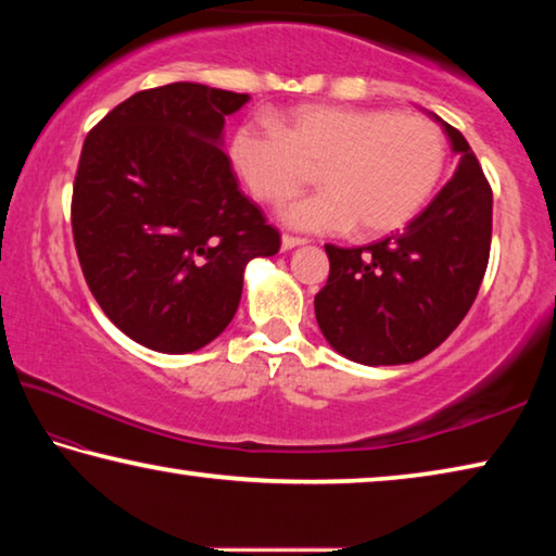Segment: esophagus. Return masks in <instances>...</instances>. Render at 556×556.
<instances>
[{
	"label": "esophagus",
	"mask_w": 556,
	"mask_h": 556,
	"mask_svg": "<svg viewBox=\"0 0 556 556\" xmlns=\"http://www.w3.org/2000/svg\"><path fill=\"white\" fill-rule=\"evenodd\" d=\"M304 242H306V238H296V235H289V232L281 235V248H285V250L299 248V244H304Z\"/></svg>",
	"instance_id": "1"
}]
</instances>
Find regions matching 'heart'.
Wrapping results in <instances>:
<instances>
[{
	"mask_svg": "<svg viewBox=\"0 0 556 556\" xmlns=\"http://www.w3.org/2000/svg\"><path fill=\"white\" fill-rule=\"evenodd\" d=\"M232 164L257 201L279 205L314 181L324 191L291 203L285 223L312 232L384 235L429 199L446 159L444 131L425 115L382 108L306 105L281 129L262 119L238 127Z\"/></svg>",
	"mask_w": 556,
	"mask_h": 556,
	"instance_id": "b5f03b06",
	"label": "heart"
}]
</instances>
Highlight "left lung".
<instances>
[{
  "instance_id": "1",
  "label": "left lung",
  "mask_w": 556,
  "mask_h": 556,
  "mask_svg": "<svg viewBox=\"0 0 556 556\" xmlns=\"http://www.w3.org/2000/svg\"><path fill=\"white\" fill-rule=\"evenodd\" d=\"M460 156L441 188L402 232L363 248L326 244V287L316 321L338 353L363 365L414 363L464 321L491 257L493 191L456 127L441 122Z\"/></svg>"
}]
</instances>
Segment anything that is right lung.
<instances>
[{"instance_id": "right-lung-1", "label": "right lung", "mask_w": 556, "mask_h": 556, "mask_svg": "<svg viewBox=\"0 0 556 556\" xmlns=\"http://www.w3.org/2000/svg\"><path fill=\"white\" fill-rule=\"evenodd\" d=\"M248 100L172 83L119 102L83 142L71 201L83 277L110 321L152 351L193 353L218 338L244 265L281 248L218 147L225 117Z\"/></svg>"}]
</instances>
